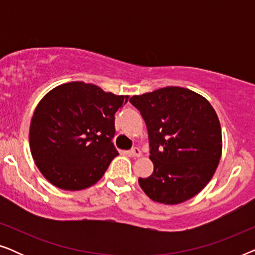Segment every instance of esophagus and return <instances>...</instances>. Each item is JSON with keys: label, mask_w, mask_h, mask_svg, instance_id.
Segmentation results:
<instances>
[{"label": "esophagus", "mask_w": 255, "mask_h": 255, "mask_svg": "<svg viewBox=\"0 0 255 255\" xmlns=\"http://www.w3.org/2000/svg\"><path fill=\"white\" fill-rule=\"evenodd\" d=\"M128 154H130L131 156H133V158H139V156H141V151L137 147L132 148L130 152H128Z\"/></svg>", "instance_id": "34e87169"}]
</instances>
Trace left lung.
Returning a JSON list of instances; mask_svg holds the SVG:
<instances>
[{
	"label": "left lung",
	"instance_id": "1",
	"mask_svg": "<svg viewBox=\"0 0 255 255\" xmlns=\"http://www.w3.org/2000/svg\"><path fill=\"white\" fill-rule=\"evenodd\" d=\"M148 131L154 169L138 182L158 203L174 205L197 195L209 183L222 156V128L209 101L182 87L134 95Z\"/></svg>",
	"mask_w": 255,
	"mask_h": 255
}]
</instances>
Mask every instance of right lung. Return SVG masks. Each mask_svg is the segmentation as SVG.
Masks as SVG:
<instances>
[{
  "mask_svg": "<svg viewBox=\"0 0 255 255\" xmlns=\"http://www.w3.org/2000/svg\"><path fill=\"white\" fill-rule=\"evenodd\" d=\"M128 100L82 81L50 90L34 110L29 134L31 154L45 179L69 191L100 181L118 155L111 142L115 114Z\"/></svg>",
  "mask_w": 255,
  "mask_h": 255,
  "instance_id": "right-lung-1",
  "label": "right lung"
}]
</instances>
